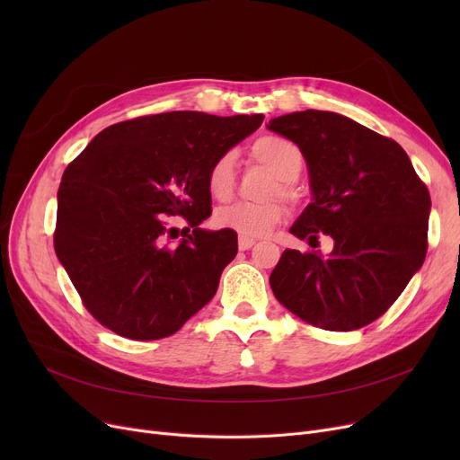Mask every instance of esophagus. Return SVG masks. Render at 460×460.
<instances>
[{"mask_svg": "<svg viewBox=\"0 0 460 460\" xmlns=\"http://www.w3.org/2000/svg\"><path fill=\"white\" fill-rule=\"evenodd\" d=\"M255 246V238H250V236H244V234H240L238 236V248L240 250H250V248H253Z\"/></svg>", "mask_w": 460, "mask_h": 460, "instance_id": "obj_1", "label": "esophagus"}]
</instances>
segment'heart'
<instances>
[{
    "instance_id": "obj_1",
    "label": "heart",
    "mask_w": 460,
    "mask_h": 460,
    "mask_svg": "<svg viewBox=\"0 0 460 460\" xmlns=\"http://www.w3.org/2000/svg\"><path fill=\"white\" fill-rule=\"evenodd\" d=\"M252 156L276 175L278 182L270 188V196H279L283 199L295 201L296 193L293 182L300 177L304 167L302 151L293 141L279 136H262L253 147ZM208 190L216 199H229L234 191V153H224L217 156L208 169ZM285 216V208L278 201L250 203L236 201L220 207L214 214L216 224L231 229L244 236L267 234L274 226H278Z\"/></svg>"
}]
</instances>
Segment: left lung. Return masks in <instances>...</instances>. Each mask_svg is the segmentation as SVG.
<instances>
[{
    "instance_id": "1",
    "label": "left lung",
    "mask_w": 460,
    "mask_h": 460,
    "mask_svg": "<svg viewBox=\"0 0 460 460\" xmlns=\"http://www.w3.org/2000/svg\"><path fill=\"white\" fill-rule=\"evenodd\" d=\"M269 130L298 145L311 203L288 229L315 248L285 250L270 274L281 305L302 321L350 332L384 315L427 255L430 196L401 145L356 120L305 110L274 117Z\"/></svg>"
}]
</instances>
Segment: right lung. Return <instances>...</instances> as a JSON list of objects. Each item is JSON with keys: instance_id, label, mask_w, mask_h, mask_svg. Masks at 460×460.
Listing matches in <instances>:
<instances>
[{"instance_id": "obj_1", "label": "right lung", "mask_w": 460, "mask_h": 460, "mask_svg": "<svg viewBox=\"0 0 460 460\" xmlns=\"http://www.w3.org/2000/svg\"><path fill=\"white\" fill-rule=\"evenodd\" d=\"M264 115L169 111L96 134L65 169L54 246L91 315L136 341L162 340L207 305L238 252L236 233L208 231V169ZM190 227L177 243L166 217Z\"/></svg>"}]
</instances>
